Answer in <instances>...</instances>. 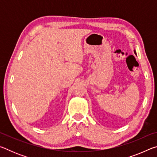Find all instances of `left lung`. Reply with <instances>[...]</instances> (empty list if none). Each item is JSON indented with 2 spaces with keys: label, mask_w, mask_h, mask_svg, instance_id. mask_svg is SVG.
I'll return each mask as SVG.
<instances>
[{
  "label": "left lung",
  "mask_w": 157,
  "mask_h": 157,
  "mask_svg": "<svg viewBox=\"0 0 157 157\" xmlns=\"http://www.w3.org/2000/svg\"><path fill=\"white\" fill-rule=\"evenodd\" d=\"M134 53H135V54H136V52H135V51H134Z\"/></svg>",
  "instance_id": "left-lung-1"
}]
</instances>
